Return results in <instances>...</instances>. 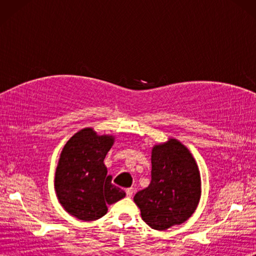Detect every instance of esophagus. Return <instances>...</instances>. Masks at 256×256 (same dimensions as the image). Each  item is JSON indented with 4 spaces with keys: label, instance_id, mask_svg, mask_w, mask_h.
I'll return each mask as SVG.
<instances>
[{
    "label": "esophagus",
    "instance_id": "esophagus-1",
    "mask_svg": "<svg viewBox=\"0 0 256 256\" xmlns=\"http://www.w3.org/2000/svg\"><path fill=\"white\" fill-rule=\"evenodd\" d=\"M125 192H126V196L128 198H131L133 196V192H134V188H126V190H125Z\"/></svg>",
    "mask_w": 256,
    "mask_h": 256
}]
</instances>
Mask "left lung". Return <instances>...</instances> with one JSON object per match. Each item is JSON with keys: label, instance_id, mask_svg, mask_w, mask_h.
<instances>
[{"label": "left lung", "instance_id": "left-lung-1", "mask_svg": "<svg viewBox=\"0 0 256 256\" xmlns=\"http://www.w3.org/2000/svg\"><path fill=\"white\" fill-rule=\"evenodd\" d=\"M200 194V175L194 157L180 142L170 140L152 150L150 184L134 196V201L145 224L164 231L192 216Z\"/></svg>", "mask_w": 256, "mask_h": 256}]
</instances>
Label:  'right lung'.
<instances>
[{"label": "right lung", "instance_id": "add662e5", "mask_svg": "<svg viewBox=\"0 0 256 256\" xmlns=\"http://www.w3.org/2000/svg\"><path fill=\"white\" fill-rule=\"evenodd\" d=\"M113 142L112 136H99L92 128H84L64 145L56 170L55 189L64 209L76 218L99 219L106 214V204L125 197L123 190L112 184L103 162Z\"/></svg>", "mask_w": 256, "mask_h": 256}]
</instances>
